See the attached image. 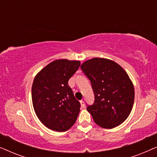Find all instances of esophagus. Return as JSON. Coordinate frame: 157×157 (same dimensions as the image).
I'll use <instances>...</instances> for the list:
<instances>
[{
	"instance_id": "34e87169",
	"label": "esophagus",
	"mask_w": 157,
	"mask_h": 157,
	"mask_svg": "<svg viewBox=\"0 0 157 157\" xmlns=\"http://www.w3.org/2000/svg\"><path fill=\"white\" fill-rule=\"evenodd\" d=\"M80 104H81V107H82V108H84V106H85V103H84V101H83V100H81V101H80Z\"/></svg>"
}]
</instances>
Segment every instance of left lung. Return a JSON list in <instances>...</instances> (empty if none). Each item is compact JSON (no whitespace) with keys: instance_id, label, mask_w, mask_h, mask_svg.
Segmentation results:
<instances>
[{"instance_id":"left-lung-1","label":"left lung","mask_w":157,"mask_h":157,"mask_svg":"<svg viewBox=\"0 0 157 157\" xmlns=\"http://www.w3.org/2000/svg\"><path fill=\"white\" fill-rule=\"evenodd\" d=\"M81 68L91 81L95 101L87 106L95 123L112 128L127 119L134 101V88L126 71L112 60L94 58Z\"/></svg>"}]
</instances>
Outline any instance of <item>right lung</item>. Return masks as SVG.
<instances>
[{"label": "right lung", "instance_id": "1", "mask_svg": "<svg viewBox=\"0 0 157 157\" xmlns=\"http://www.w3.org/2000/svg\"><path fill=\"white\" fill-rule=\"evenodd\" d=\"M80 61L55 60L36 74L32 85V102L38 119L56 132H66L76 122L80 103L68 84Z\"/></svg>", "mask_w": 157, "mask_h": 157}]
</instances>
